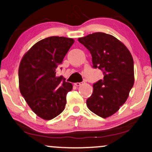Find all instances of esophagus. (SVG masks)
<instances>
[{
	"label": "esophagus",
	"instance_id": "34e87169",
	"mask_svg": "<svg viewBox=\"0 0 152 152\" xmlns=\"http://www.w3.org/2000/svg\"><path fill=\"white\" fill-rule=\"evenodd\" d=\"M84 82H76V83H75L74 85H75V86H81V85L84 84Z\"/></svg>",
	"mask_w": 152,
	"mask_h": 152
}]
</instances>
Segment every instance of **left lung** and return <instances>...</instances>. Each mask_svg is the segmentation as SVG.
<instances>
[{
    "label": "left lung",
    "instance_id": "1",
    "mask_svg": "<svg viewBox=\"0 0 152 152\" xmlns=\"http://www.w3.org/2000/svg\"><path fill=\"white\" fill-rule=\"evenodd\" d=\"M90 51L93 67L104 78L93 84L86 104L93 113L106 118L115 113L127 99L134 84V59L127 48L115 37L95 32L78 39Z\"/></svg>",
    "mask_w": 152,
    "mask_h": 152
}]
</instances>
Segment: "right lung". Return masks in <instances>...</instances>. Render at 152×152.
<instances>
[{
    "mask_svg": "<svg viewBox=\"0 0 152 152\" xmlns=\"http://www.w3.org/2000/svg\"><path fill=\"white\" fill-rule=\"evenodd\" d=\"M74 42L71 38L48 37L35 43L20 62V92L33 112L43 120L53 119L65 109L66 94L72 85L62 76H56V68Z\"/></svg>",
    "mask_w": 152,
    "mask_h": 152,
    "instance_id": "obj_1",
    "label": "right lung"
}]
</instances>
